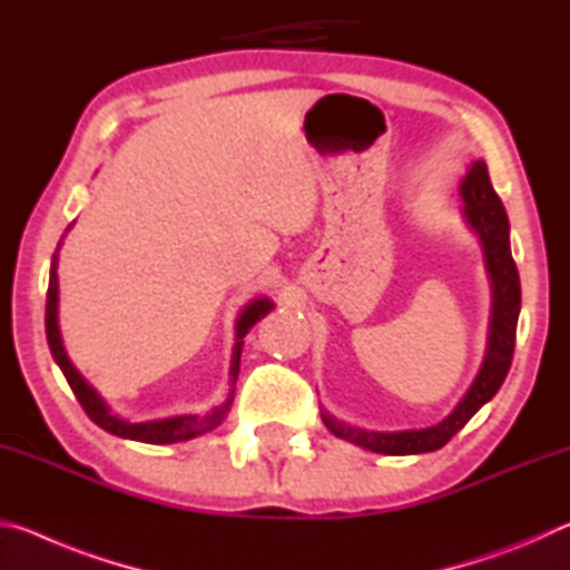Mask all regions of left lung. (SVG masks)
Here are the masks:
<instances>
[{"label":"left lung","instance_id":"8db88e82","mask_svg":"<svg viewBox=\"0 0 570 570\" xmlns=\"http://www.w3.org/2000/svg\"><path fill=\"white\" fill-rule=\"evenodd\" d=\"M462 216L475 230L482 254H485V268L493 282V308H490L488 326V350L485 360L478 372L475 382L470 384L465 397L458 402L445 420L424 430H402V432H372L360 430L352 424L340 422L330 412H322V420L336 438L354 442L364 450L382 452V455H420L448 445L452 435L465 428L468 420L482 404L495 397L500 384L513 362L515 350V326L520 314V278L518 268L510 254V224L505 208L500 204L498 193L488 176L485 160H475L460 183Z\"/></svg>","mask_w":570,"mask_h":570}]
</instances>
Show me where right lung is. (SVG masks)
<instances>
[{
  "label": "right lung",
  "mask_w": 570,
  "mask_h": 570,
  "mask_svg": "<svg viewBox=\"0 0 570 570\" xmlns=\"http://www.w3.org/2000/svg\"><path fill=\"white\" fill-rule=\"evenodd\" d=\"M72 226H67L70 230ZM65 230V234H67ZM60 250V246H57ZM57 250L52 256V268H50V286H47V308H45V332H47V344H50V352L55 356L57 366H60L67 384H70L77 402L82 404V410L88 412V417L102 428L110 435H118L125 440H135V442H148V445H173V442H183L190 438L204 435V432L218 428L224 417L228 414L230 402H234V387H230L228 397L224 404H218L206 414H176V417H166V420H148V422H128L112 414L108 404L95 392L80 372L75 370V364L67 356L65 346H62V336H60V324H57ZM274 302H268L266 296H258L254 302H248L244 306V312L238 314L236 320V344H234V356H230V382L236 384L238 377V364H240V350H244V336L248 334L250 326H254L258 320L272 312Z\"/></svg>",
  "instance_id": "1"
}]
</instances>
